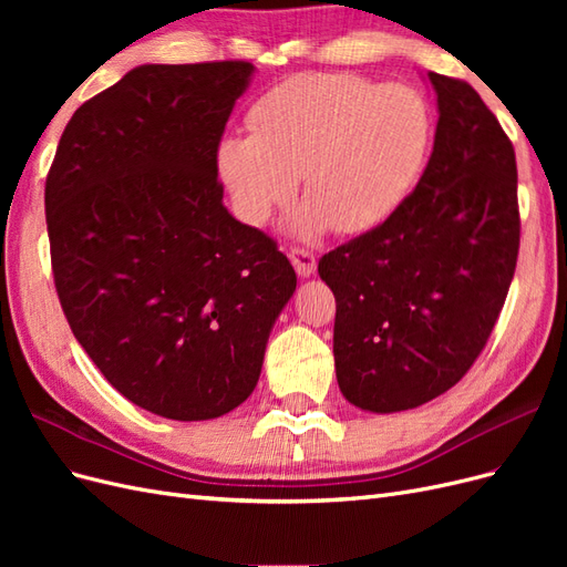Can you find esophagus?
<instances>
[{
  "instance_id": "34e87169",
  "label": "esophagus",
  "mask_w": 567,
  "mask_h": 567,
  "mask_svg": "<svg viewBox=\"0 0 567 567\" xmlns=\"http://www.w3.org/2000/svg\"><path fill=\"white\" fill-rule=\"evenodd\" d=\"M288 257H290V262H293V267H296V271H298V277H302V279L312 277L315 269H317V257H315L312 250H307V248H290Z\"/></svg>"
}]
</instances>
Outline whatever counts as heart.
Instances as JSON below:
<instances>
[{
    "mask_svg": "<svg viewBox=\"0 0 567 567\" xmlns=\"http://www.w3.org/2000/svg\"><path fill=\"white\" fill-rule=\"evenodd\" d=\"M248 130L221 142L217 156L241 219L265 225L302 177L305 234H362L414 192L431 153L433 111L406 84L307 73L257 99Z\"/></svg>",
    "mask_w": 567,
    "mask_h": 567,
    "instance_id": "b5f03b06",
    "label": "heart"
}]
</instances>
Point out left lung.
<instances>
[{
  "label": "left lung",
  "mask_w": 567,
  "mask_h": 567,
  "mask_svg": "<svg viewBox=\"0 0 567 567\" xmlns=\"http://www.w3.org/2000/svg\"><path fill=\"white\" fill-rule=\"evenodd\" d=\"M437 94L431 161L379 227L326 252L346 400L375 414L440 398L468 373L508 296L520 246L516 151L468 82Z\"/></svg>",
  "instance_id": "left-lung-1"
}]
</instances>
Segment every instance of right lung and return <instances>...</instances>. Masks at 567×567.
Returning a JSON list of instances; mask_svg holds the SVG:
<instances>
[{"instance_id":"right-lung-1","label":"right lung","mask_w":567,"mask_h":567,"mask_svg":"<svg viewBox=\"0 0 567 567\" xmlns=\"http://www.w3.org/2000/svg\"><path fill=\"white\" fill-rule=\"evenodd\" d=\"M248 61L130 71L73 113L44 186L56 293L130 402L208 421L248 400L296 269L221 203L217 151Z\"/></svg>"}]
</instances>
